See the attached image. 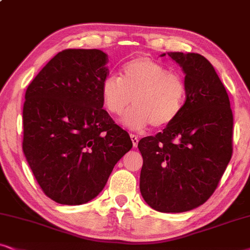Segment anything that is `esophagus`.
<instances>
[{"mask_svg":"<svg viewBox=\"0 0 250 250\" xmlns=\"http://www.w3.org/2000/svg\"><path fill=\"white\" fill-rule=\"evenodd\" d=\"M130 138L132 141V146L137 147V145H138V137H137V136L134 135V134H130Z\"/></svg>","mask_w":250,"mask_h":250,"instance_id":"obj_1","label":"esophagus"}]
</instances>
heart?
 I'll return each instance as SVG.
<instances>
[{"instance_id":"heart-1","label":"heart","mask_w":250,"mask_h":250,"mask_svg":"<svg viewBox=\"0 0 250 250\" xmlns=\"http://www.w3.org/2000/svg\"><path fill=\"white\" fill-rule=\"evenodd\" d=\"M186 94L187 86L181 76L148 56L127 62L121 78L108 75L102 84L103 103L109 114L122 115L132 102L134 107L123 122L135 130L151 123L164 128L174 122L185 106Z\"/></svg>"}]
</instances>
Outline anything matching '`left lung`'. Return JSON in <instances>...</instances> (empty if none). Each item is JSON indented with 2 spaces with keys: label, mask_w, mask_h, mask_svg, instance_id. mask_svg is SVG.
Segmentation results:
<instances>
[{
  "label": "left lung",
  "mask_w": 250,
  "mask_h": 250,
  "mask_svg": "<svg viewBox=\"0 0 250 250\" xmlns=\"http://www.w3.org/2000/svg\"><path fill=\"white\" fill-rule=\"evenodd\" d=\"M167 54L186 74V102L174 122L138 142L140 189L152 209L175 213L200 207L217 189L233 153V114L226 88L204 56Z\"/></svg>",
  "instance_id": "left-lung-1"
}]
</instances>
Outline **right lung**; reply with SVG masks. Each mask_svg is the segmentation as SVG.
Listing matches in <instances>:
<instances>
[{
    "mask_svg": "<svg viewBox=\"0 0 250 250\" xmlns=\"http://www.w3.org/2000/svg\"><path fill=\"white\" fill-rule=\"evenodd\" d=\"M108 56L65 49L28 85L23 107V151L41 190L56 203L80 205L105 187L130 136L103 108Z\"/></svg>",
    "mask_w": 250,
    "mask_h": 250,
    "instance_id": "1",
    "label": "right lung"
}]
</instances>
